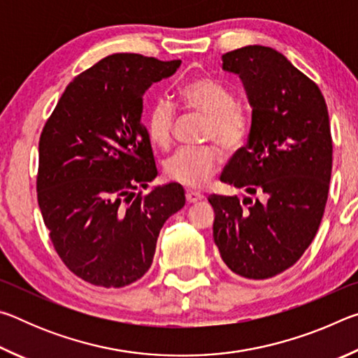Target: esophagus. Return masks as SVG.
Returning a JSON list of instances; mask_svg holds the SVG:
<instances>
[{
	"mask_svg": "<svg viewBox=\"0 0 358 358\" xmlns=\"http://www.w3.org/2000/svg\"><path fill=\"white\" fill-rule=\"evenodd\" d=\"M202 194L201 192H196V191H186V202L187 203H196L199 201H202Z\"/></svg>",
	"mask_w": 358,
	"mask_h": 358,
	"instance_id": "1",
	"label": "esophagus"
}]
</instances>
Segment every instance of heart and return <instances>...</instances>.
Masks as SVG:
<instances>
[{
    "label": "heart",
    "instance_id": "1",
    "mask_svg": "<svg viewBox=\"0 0 358 358\" xmlns=\"http://www.w3.org/2000/svg\"><path fill=\"white\" fill-rule=\"evenodd\" d=\"M189 110L207 117L202 141L216 142L222 150L234 153L246 143L251 118L246 108L235 101V94L226 85L210 77H199L187 82L180 92ZM175 126V107L164 98L157 99L147 115V134L156 147H171ZM221 164V153L216 145L181 148L166 161L164 171L172 181L197 187L213 177Z\"/></svg>",
    "mask_w": 358,
    "mask_h": 358
}]
</instances>
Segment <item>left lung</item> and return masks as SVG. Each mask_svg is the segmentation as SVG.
I'll use <instances>...</instances> for the list:
<instances>
[{
  "mask_svg": "<svg viewBox=\"0 0 358 358\" xmlns=\"http://www.w3.org/2000/svg\"><path fill=\"white\" fill-rule=\"evenodd\" d=\"M252 107L248 143L221 173L250 196H217L213 238L235 275L268 280L299 260L317 234L331 177V134L322 93L282 53L246 45L222 55Z\"/></svg>",
  "mask_w": 358,
  "mask_h": 358,
  "instance_id": "obj_1",
  "label": "left lung"
}]
</instances>
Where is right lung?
<instances>
[{
	"label": "right lung",
	"instance_id": "right-lung-1",
	"mask_svg": "<svg viewBox=\"0 0 358 358\" xmlns=\"http://www.w3.org/2000/svg\"><path fill=\"white\" fill-rule=\"evenodd\" d=\"M180 59L115 53L78 74L39 138L38 203L58 256L76 276L124 287L147 273L159 230L185 207L178 183L136 192L157 175L143 93Z\"/></svg>",
	"mask_w": 358,
	"mask_h": 358
}]
</instances>
